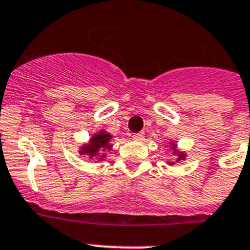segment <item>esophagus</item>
<instances>
[{
	"instance_id": "1",
	"label": "esophagus",
	"mask_w": 250,
	"mask_h": 250,
	"mask_svg": "<svg viewBox=\"0 0 250 250\" xmlns=\"http://www.w3.org/2000/svg\"><path fill=\"white\" fill-rule=\"evenodd\" d=\"M132 138H133L134 141H142V139L145 138V133H143V132H138V133H133V134H132Z\"/></svg>"
}]
</instances>
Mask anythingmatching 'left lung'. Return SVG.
I'll return each instance as SVG.
<instances>
[{"label": "left lung", "instance_id": "obj_1", "mask_svg": "<svg viewBox=\"0 0 250 250\" xmlns=\"http://www.w3.org/2000/svg\"><path fill=\"white\" fill-rule=\"evenodd\" d=\"M183 158H184L183 154H178V159H183Z\"/></svg>", "mask_w": 250, "mask_h": 250}]
</instances>
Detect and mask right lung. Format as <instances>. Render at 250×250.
Wrapping results in <instances>:
<instances>
[{
	"mask_svg": "<svg viewBox=\"0 0 250 250\" xmlns=\"http://www.w3.org/2000/svg\"><path fill=\"white\" fill-rule=\"evenodd\" d=\"M111 139V136L105 132H101V133L96 134L93 138L89 141L88 146H84L81 150L82 154H87L88 157H94L98 156V152L102 150L103 148H111V146L108 145V141ZM104 156H101V158Z\"/></svg>",
	"mask_w": 250,
	"mask_h": 250,
	"instance_id": "add662e5",
	"label": "right lung"
}]
</instances>
